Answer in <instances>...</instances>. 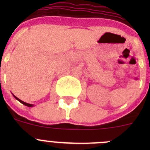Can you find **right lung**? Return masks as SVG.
Returning a JSON list of instances; mask_svg holds the SVG:
<instances>
[{
	"label": "right lung",
	"mask_w": 150,
	"mask_h": 150,
	"mask_svg": "<svg viewBox=\"0 0 150 150\" xmlns=\"http://www.w3.org/2000/svg\"><path fill=\"white\" fill-rule=\"evenodd\" d=\"M13 96H14V98H15V99H16V100H18V101H19V102H21V103H22V104H23L24 105H25V106H28V107H33V104H28V103H26V102H23V101H22V100H20V99H18V98L16 97V96H15L14 95H13Z\"/></svg>",
	"instance_id": "right-lung-1"
}]
</instances>
